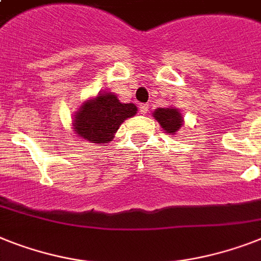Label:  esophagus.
Here are the masks:
<instances>
[{
  "label": "esophagus",
  "instance_id": "esophagus-1",
  "mask_svg": "<svg viewBox=\"0 0 261 261\" xmlns=\"http://www.w3.org/2000/svg\"><path fill=\"white\" fill-rule=\"evenodd\" d=\"M147 111H149V105H141V106H139V112H141L142 115L147 114Z\"/></svg>",
  "mask_w": 261,
  "mask_h": 261
}]
</instances>
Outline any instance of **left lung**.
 <instances>
[{"mask_svg":"<svg viewBox=\"0 0 261 261\" xmlns=\"http://www.w3.org/2000/svg\"><path fill=\"white\" fill-rule=\"evenodd\" d=\"M152 118L160 123L164 131L169 135H175L184 126V116L175 107L156 109L152 112Z\"/></svg>","mask_w":261,"mask_h":261,"instance_id":"obj_1","label":"left lung"}]
</instances>
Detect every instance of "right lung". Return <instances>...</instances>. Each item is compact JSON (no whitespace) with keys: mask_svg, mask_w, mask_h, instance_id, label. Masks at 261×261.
Masks as SVG:
<instances>
[{"mask_svg":"<svg viewBox=\"0 0 261 261\" xmlns=\"http://www.w3.org/2000/svg\"><path fill=\"white\" fill-rule=\"evenodd\" d=\"M134 103H122L115 94L100 91L84 100L72 118L73 133L84 141L96 145L109 143L124 120L137 114Z\"/></svg>","mask_w":261,"mask_h":261,"instance_id":"1","label":"right lung"}]
</instances>
